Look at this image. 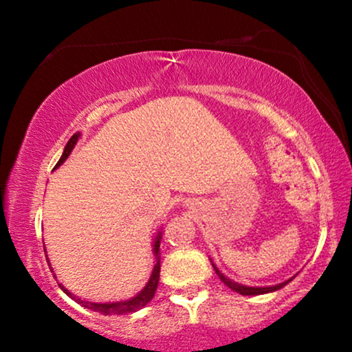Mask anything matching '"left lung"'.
<instances>
[{"label":"left lung","instance_id":"obj_1","mask_svg":"<svg viewBox=\"0 0 352 352\" xmlns=\"http://www.w3.org/2000/svg\"><path fill=\"white\" fill-rule=\"evenodd\" d=\"M212 265H213V261H212ZM213 270H215V273L218 274V278H220V280L223 281L230 289H233V292L243 294V296H256V294H265V293L276 292V289H281L283 286L288 285V283L294 278V276L289 278L288 281H283V283H280V285H274V286H246V285H241V283H236V281L230 280V278L225 276V274L221 273L215 265H213Z\"/></svg>","mask_w":352,"mask_h":352}]
</instances>
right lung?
Returning <instances> with one entry per match:
<instances>
[{
	"label": "right lung",
	"instance_id": "right-lung-1",
	"mask_svg": "<svg viewBox=\"0 0 352 352\" xmlns=\"http://www.w3.org/2000/svg\"><path fill=\"white\" fill-rule=\"evenodd\" d=\"M79 139H80V132H76V134L69 139V142L66 144V147H64L63 155H60L59 162L56 164L54 168H58L59 165L64 164V160H66L67 157H69V153L72 152V148L76 147V144H78ZM160 238H162V232L157 233L155 240H153L152 253H153V256H155V265H153L151 278H148L147 285H145L144 288L140 289V292L137 293L134 298H131V300L112 301V302H92V301L80 300V298H76L74 294H71L69 289L64 288V286L60 285V283H59V288L63 289V292L66 293L67 296L72 298V300H74L76 302H79L80 306H84V308H87V309H91V311H96V313L106 314V316H111V314L135 313V311L142 309L145 305H148V302L152 301L153 294H155V292H157V285H159V276H160ZM46 260H47V254H46ZM47 263H50V260H47ZM50 268H51V272H52L51 263H50Z\"/></svg>",
	"mask_w": 352,
	"mask_h": 352
}]
</instances>
